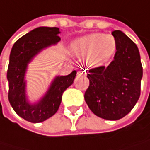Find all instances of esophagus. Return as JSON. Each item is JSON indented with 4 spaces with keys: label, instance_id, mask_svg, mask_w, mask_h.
Listing matches in <instances>:
<instances>
[{
    "label": "esophagus",
    "instance_id": "1",
    "mask_svg": "<svg viewBox=\"0 0 150 150\" xmlns=\"http://www.w3.org/2000/svg\"><path fill=\"white\" fill-rule=\"evenodd\" d=\"M78 74H84V76H85V74H86V72L83 71V70H80V71H78Z\"/></svg>",
    "mask_w": 150,
    "mask_h": 150
}]
</instances>
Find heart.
Returning <instances> with one entry per match:
<instances>
[{"instance_id": "b5f03b06", "label": "heart", "mask_w": 150, "mask_h": 150, "mask_svg": "<svg viewBox=\"0 0 150 150\" xmlns=\"http://www.w3.org/2000/svg\"><path fill=\"white\" fill-rule=\"evenodd\" d=\"M70 48L77 56H87V62L90 66L99 67L112 58L116 44L113 35L95 33L74 40Z\"/></svg>"}]
</instances>
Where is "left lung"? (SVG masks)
<instances>
[{
	"instance_id": "obj_1",
	"label": "left lung",
	"mask_w": 150,
	"mask_h": 150,
	"mask_svg": "<svg viewBox=\"0 0 150 150\" xmlns=\"http://www.w3.org/2000/svg\"><path fill=\"white\" fill-rule=\"evenodd\" d=\"M112 35L116 44L114 60L108 67L89 70L84 100L96 115L118 120L131 112L140 98L142 66L136 44L120 30Z\"/></svg>"
}]
</instances>
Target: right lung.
Instances as JSON below:
<instances>
[{
	"label": "right lung",
	"mask_w": 150,
	"mask_h": 150,
	"mask_svg": "<svg viewBox=\"0 0 150 150\" xmlns=\"http://www.w3.org/2000/svg\"><path fill=\"white\" fill-rule=\"evenodd\" d=\"M59 33L58 27H37L19 38L10 51L7 71L8 100L14 111L28 122L41 123L55 115L61 103L63 92L76 78V71L68 76H56L40 101L30 104L26 100L25 74L27 65L42 50L57 44L60 41L58 35Z\"/></svg>",
	"instance_id": "1"
}]
</instances>
